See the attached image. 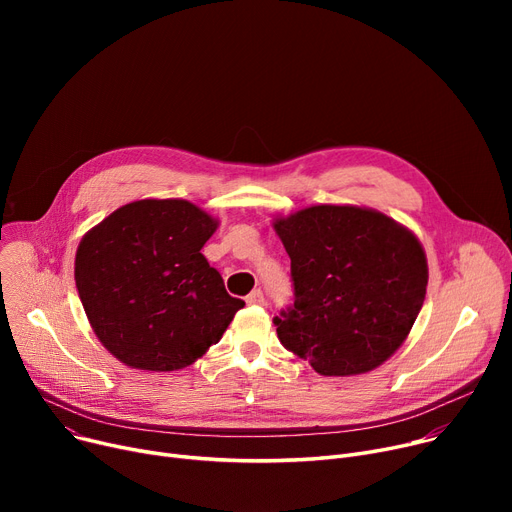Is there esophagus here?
Listing matches in <instances>:
<instances>
[{
	"mask_svg": "<svg viewBox=\"0 0 512 512\" xmlns=\"http://www.w3.org/2000/svg\"><path fill=\"white\" fill-rule=\"evenodd\" d=\"M247 305H263L265 299H263V292L261 290H253L251 294H247Z\"/></svg>",
	"mask_w": 512,
	"mask_h": 512,
	"instance_id": "esophagus-1",
	"label": "esophagus"
}]
</instances>
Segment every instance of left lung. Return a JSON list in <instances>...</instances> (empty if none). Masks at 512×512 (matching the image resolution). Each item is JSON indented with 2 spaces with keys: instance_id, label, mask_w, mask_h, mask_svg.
I'll return each instance as SVG.
<instances>
[{
  "instance_id": "left-lung-1",
  "label": "left lung",
  "mask_w": 512,
  "mask_h": 512,
  "mask_svg": "<svg viewBox=\"0 0 512 512\" xmlns=\"http://www.w3.org/2000/svg\"><path fill=\"white\" fill-rule=\"evenodd\" d=\"M290 257L294 305L274 317L284 348L319 375H359L407 340L425 301L419 238L386 213L311 205L274 218Z\"/></svg>"
}]
</instances>
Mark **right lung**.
<instances>
[{"instance_id":"1","label":"right lung","mask_w":512,"mask_h":512,"mask_svg":"<svg viewBox=\"0 0 512 512\" xmlns=\"http://www.w3.org/2000/svg\"><path fill=\"white\" fill-rule=\"evenodd\" d=\"M220 220L184 199H141L93 226L74 280L99 342L143 371L193 365L245 301L226 292L201 249Z\"/></svg>"}]
</instances>
